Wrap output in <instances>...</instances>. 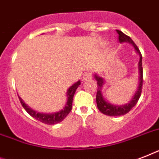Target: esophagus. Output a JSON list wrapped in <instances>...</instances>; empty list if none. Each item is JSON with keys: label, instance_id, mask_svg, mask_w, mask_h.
I'll list each match as a JSON object with an SVG mask.
<instances>
[{"label": "esophagus", "instance_id": "1", "mask_svg": "<svg viewBox=\"0 0 159 159\" xmlns=\"http://www.w3.org/2000/svg\"><path fill=\"white\" fill-rule=\"evenodd\" d=\"M92 78V72H86L83 75V77H82V80L83 82L85 81H87V80H91Z\"/></svg>", "mask_w": 159, "mask_h": 159}]
</instances>
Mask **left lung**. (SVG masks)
I'll list each match as a JSON object with an SVG mask.
<instances>
[{"instance_id": "1", "label": "left lung", "mask_w": 159, "mask_h": 159, "mask_svg": "<svg viewBox=\"0 0 159 159\" xmlns=\"http://www.w3.org/2000/svg\"><path fill=\"white\" fill-rule=\"evenodd\" d=\"M119 34V40L120 43H129L132 44V46L134 48L135 52L139 56V60L138 62V71H139V77H138V86L136 89L134 94L130 99V101L125 105L121 106H116L108 102L103 97V87L106 83V81L103 77H100L97 74L95 73L94 78L97 82V108L102 113L105 114L109 116H120L125 115L135 106L138 102L139 97H140L141 92H142V86H143V67H142V55L140 53V51L136 46V44L134 43V41L131 39L130 37H129L126 34L121 32L120 30H116Z\"/></svg>"}]
</instances>
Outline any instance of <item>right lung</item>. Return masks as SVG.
<instances>
[{
  "label": "right lung",
  "instance_id": "right-lung-1",
  "mask_svg": "<svg viewBox=\"0 0 159 159\" xmlns=\"http://www.w3.org/2000/svg\"><path fill=\"white\" fill-rule=\"evenodd\" d=\"M80 85H81V81H78V82H75L74 84H72L67 89V92H66L67 102H66V104H65L64 107L62 110H60L59 111L53 112V113H41V112H38V111H34V110L30 108L28 105L26 104L25 102L21 99V97L19 95L18 97L22 106H23L25 110L33 118L36 119L37 120H39L40 122H42L43 124H47V125H56V124L59 123V122L63 120L65 117L71 111V110H72L73 96H74L75 92H76V90H77V88L79 87Z\"/></svg>",
  "mask_w": 159,
  "mask_h": 159
}]
</instances>
